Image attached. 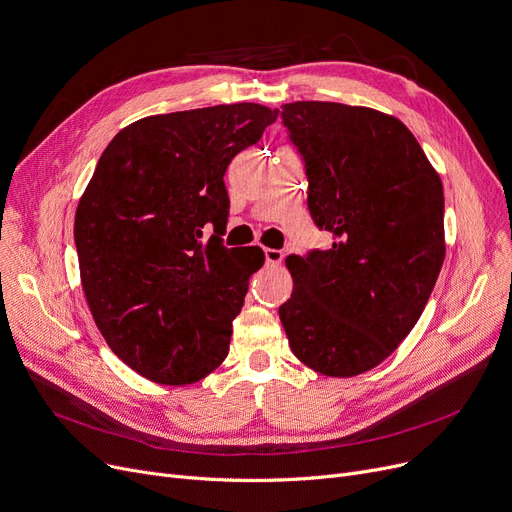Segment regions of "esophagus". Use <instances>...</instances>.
Returning a JSON list of instances; mask_svg holds the SVG:
<instances>
[{
    "label": "esophagus",
    "instance_id": "1",
    "mask_svg": "<svg viewBox=\"0 0 512 512\" xmlns=\"http://www.w3.org/2000/svg\"><path fill=\"white\" fill-rule=\"evenodd\" d=\"M263 253H265V261L272 265H278L284 259V253L280 249H263Z\"/></svg>",
    "mask_w": 512,
    "mask_h": 512
}]
</instances>
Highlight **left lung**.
Listing matches in <instances>:
<instances>
[{"label": "left lung", "mask_w": 512, "mask_h": 512, "mask_svg": "<svg viewBox=\"0 0 512 512\" xmlns=\"http://www.w3.org/2000/svg\"><path fill=\"white\" fill-rule=\"evenodd\" d=\"M328 251L290 255L280 321L294 357L330 378L380 365L421 317L444 263V191L413 132L371 107L282 105Z\"/></svg>", "instance_id": "left-lung-1"}]
</instances>
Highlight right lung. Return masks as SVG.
<instances>
[{
  "mask_svg": "<svg viewBox=\"0 0 512 512\" xmlns=\"http://www.w3.org/2000/svg\"><path fill=\"white\" fill-rule=\"evenodd\" d=\"M276 116L232 103L132 122L105 147L78 201L74 242L95 324L151 382H199L228 355L232 319L265 255L222 245L224 174Z\"/></svg>",
  "mask_w": 512,
  "mask_h": 512,
  "instance_id": "1",
  "label": "right lung"
}]
</instances>
